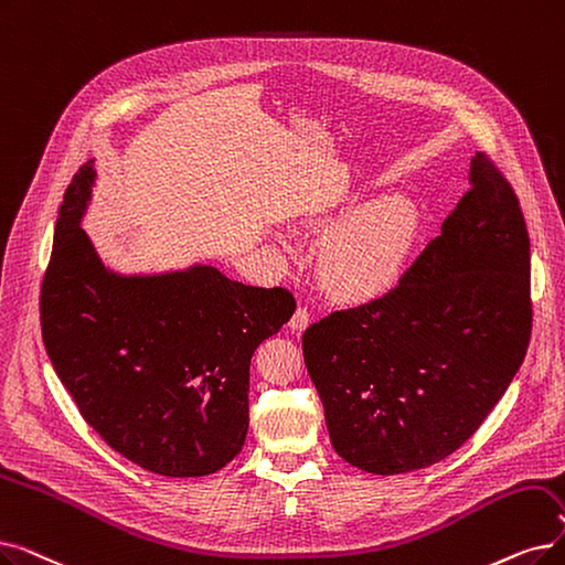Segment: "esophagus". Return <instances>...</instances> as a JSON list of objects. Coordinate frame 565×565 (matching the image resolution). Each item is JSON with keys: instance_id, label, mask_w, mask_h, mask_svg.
Masks as SVG:
<instances>
[{"instance_id": "1", "label": "esophagus", "mask_w": 565, "mask_h": 565, "mask_svg": "<svg viewBox=\"0 0 565 565\" xmlns=\"http://www.w3.org/2000/svg\"><path fill=\"white\" fill-rule=\"evenodd\" d=\"M288 326H290L292 332H298V334L305 332V330L309 328V309L300 305V307L296 309V313L290 316V323H288Z\"/></svg>"}]
</instances>
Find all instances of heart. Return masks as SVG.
I'll return each mask as SVG.
<instances>
[{"instance_id":"obj_1","label":"heart","mask_w":565,"mask_h":565,"mask_svg":"<svg viewBox=\"0 0 565 565\" xmlns=\"http://www.w3.org/2000/svg\"><path fill=\"white\" fill-rule=\"evenodd\" d=\"M423 233V212L406 193H385L355 207L318 252V279L343 305H370L395 290Z\"/></svg>"}]
</instances>
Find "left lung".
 <instances>
[{
  "instance_id": "obj_1",
  "label": "left lung",
  "mask_w": 565,
  "mask_h": 565,
  "mask_svg": "<svg viewBox=\"0 0 565 565\" xmlns=\"http://www.w3.org/2000/svg\"><path fill=\"white\" fill-rule=\"evenodd\" d=\"M471 189L390 296L302 334L332 448L397 476L446 459L484 423L531 339V249L518 195L484 152Z\"/></svg>"
}]
</instances>
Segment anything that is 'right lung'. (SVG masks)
Returning a JSON list of instances; mask_svg holds the SVG:
<instances>
[{
    "instance_id": "1",
    "label": "right lung",
    "mask_w": 565,
    "mask_h": 565,
    "mask_svg": "<svg viewBox=\"0 0 565 565\" xmlns=\"http://www.w3.org/2000/svg\"><path fill=\"white\" fill-rule=\"evenodd\" d=\"M92 182L89 161L60 207L39 300L47 358L85 423L121 457L168 478L210 476L244 446L252 355L296 298L210 265L108 273L81 228Z\"/></svg>"
}]
</instances>
